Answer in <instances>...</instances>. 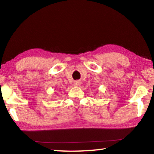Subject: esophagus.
Masks as SVG:
<instances>
[{
  "label": "esophagus",
  "mask_w": 154,
  "mask_h": 154,
  "mask_svg": "<svg viewBox=\"0 0 154 154\" xmlns=\"http://www.w3.org/2000/svg\"><path fill=\"white\" fill-rule=\"evenodd\" d=\"M80 84H81V82H79V81H75L74 82V85H76V86H79Z\"/></svg>",
  "instance_id": "1"
}]
</instances>
